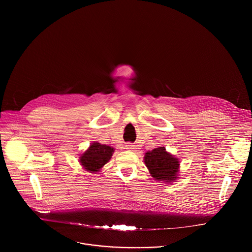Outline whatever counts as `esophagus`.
<instances>
[{"label":"esophagus","instance_id":"esophagus-1","mask_svg":"<svg viewBox=\"0 0 252 252\" xmlns=\"http://www.w3.org/2000/svg\"><path fill=\"white\" fill-rule=\"evenodd\" d=\"M126 149L128 150V151H134V150H136L137 148H136L135 145H133V143H126Z\"/></svg>","mask_w":252,"mask_h":252}]
</instances>
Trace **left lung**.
Here are the masks:
<instances>
[{
    "instance_id": "left-lung-1",
    "label": "left lung",
    "mask_w": 252,
    "mask_h": 252,
    "mask_svg": "<svg viewBox=\"0 0 252 252\" xmlns=\"http://www.w3.org/2000/svg\"><path fill=\"white\" fill-rule=\"evenodd\" d=\"M145 162L156 181L171 183L177 176L179 161L163 147L148 152L145 156Z\"/></svg>"
}]
</instances>
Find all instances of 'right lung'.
<instances>
[{"instance_id": "add662e5", "label": "right lung", "mask_w": 252, "mask_h": 252, "mask_svg": "<svg viewBox=\"0 0 252 252\" xmlns=\"http://www.w3.org/2000/svg\"><path fill=\"white\" fill-rule=\"evenodd\" d=\"M113 153L114 149L110 146L94 142L90 146V149L81 156L80 162L88 171L95 172L111 159Z\"/></svg>"}]
</instances>
